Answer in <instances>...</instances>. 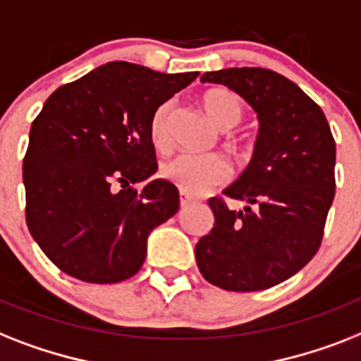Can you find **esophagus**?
<instances>
[{"instance_id":"1","label":"esophagus","mask_w":361,"mask_h":361,"mask_svg":"<svg viewBox=\"0 0 361 361\" xmlns=\"http://www.w3.org/2000/svg\"><path fill=\"white\" fill-rule=\"evenodd\" d=\"M190 202H192V198H190V196H187L185 192H180V206L181 207H187Z\"/></svg>"}]
</instances>
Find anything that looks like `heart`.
<instances>
[{
	"mask_svg": "<svg viewBox=\"0 0 361 361\" xmlns=\"http://www.w3.org/2000/svg\"><path fill=\"white\" fill-rule=\"evenodd\" d=\"M202 105L215 126L233 130L245 120L247 107L241 96L226 87H213L202 94ZM176 111L174 99H166L154 111L150 118V140L159 152L171 148V124ZM235 155L245 154L241 140L230 145ZM159 176L189 196H202L230 180V166L222 155H176L159 166Z\"/></svg>",
	"mask_w": 361,
	"mask_h": 361,
	"instance_id": "1",
	"label": "heart"
}]
</instances>
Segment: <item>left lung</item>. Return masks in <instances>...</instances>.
<instances>
[{"mask_svg":"<svg viewBox=\"0 0 361 361\" xmlns=\"http://www.w3.org/2000/svg\"><path fill=\"white\" fill-rule=\"evenodd\" d=\"M254 107L259 135L250 165L224 195L209 198L213 230L195 248L202 276L226 291H262L297 274L323 241L336 195V140L323 109L291 79L269 68L206 72Z\"/></svg>","mask_w":361,"mask_h":361,"instance_id":"obj_1","label":"left lung"}]
</instances>
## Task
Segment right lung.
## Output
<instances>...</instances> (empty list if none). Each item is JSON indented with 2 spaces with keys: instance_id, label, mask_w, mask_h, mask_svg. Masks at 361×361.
Masks as SVG:
<instances>
[{
  "instance_id": "obj_1",
  "label": "right lung",
  "mask_w": 361,
  "mask_h": 361,
  "mask_svg": "<svg viewBox=\"0 0 361 361\" xmlns=\"http://www.w3.org/2000/svg\"><path fill=\"white\" fill-rule=\"evenodd\" d=\"M196 78L114 61L46 99L23 157L25 222L61 271L90 283L139 272L150 231L180 207L169 181L135 189L157 171L150 118Z\"/></svg>"
}]
</instances>
